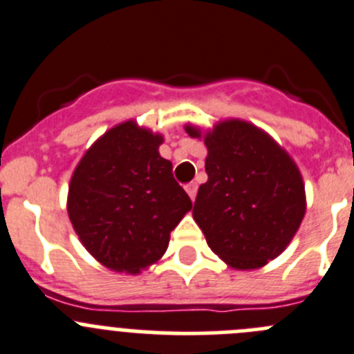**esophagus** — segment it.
<instances>
[{"mask_svg":"<svg viewBox=\"0 0 354 354\" xmlns=\"http://www.w3.org/2000/svg\"><path fill=\"white\" fill-rule=\"evenodd\" d=\"M185 190H187V194L190 196V199H196L197 196V185L196 183H188L187 187H185Z\"/></svg>","mask_w":354,"mask_h":354,"instance_id":"esophagus-1","label":"esophagus"}]
</instances>
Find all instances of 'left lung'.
I'll return each mask as SVG.
<instances>
[{
    "label": "left lung",
    "mask_w": 354,
    "mask_h": 354,
    "mask_svg": "<svg viewBox=\"0 0 354 354\" xmlns=\"http://www.w3.org/2000/svg\"><path fill=\"white\" fill-rule=\"evenodd\" d=\"M190 138L207 148V181L199 187L194 220L207 246L229 267L260 269L281 255L306 214L302 174L288 151L257 125L220 120Z\"/></svg>",
    "instance_id": "obj_1"
}]
</instances>
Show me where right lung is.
<instances>
[{
  "label": "right lung",
  "instance_id": "obj_1",
  "mask_svg": "<svg viewBox=\"0 0 354 354\" xmlns=\"http://www.w3.org/2000/svg\"><path fill=\"white\" fill-rule=\"evenodd\" d=\"M164 136L125 120L92 143L73 171L68 214L85 250L117 272L140 274L169 246L192 201L160 157Z\"/></svg>",
  "mask_w": 354,
  "mask_h": 354
}]
</instances>
